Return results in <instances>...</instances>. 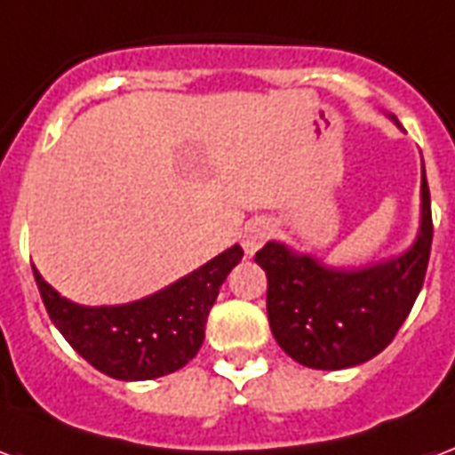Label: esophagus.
I'll return each mask as SVG.
<instances>
[{
    "instance_id": "obj_1",
    "label": "esophagus",
    "mask_w": 455,
    "mask_h": 455,
    "mask_svg": "<svg viewBox=\"0 0 455 455\" xmlns=\"http://www.w3.org/2000/svg\"><path fill=\"white\" fill-rule=\"evenodd\" d=\"M272 224L267 220H252L245 224L243 228V235H241V243H243V251L248 252V255H255V252L265 245L269 238H272Z\"/></svg>"
}]
</instances>
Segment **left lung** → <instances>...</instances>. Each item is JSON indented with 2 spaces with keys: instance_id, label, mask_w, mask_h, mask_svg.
I'll use <instances>...</instances> for the list:
<instances>
[{
  "instance_id": "obj_1",
  "label": "left lung",
  "mask_w": 455,
  "mask_h": 455,
  "mask_svg": "<svg viewBox=\"0 0 455 455\" xmlns=\"http://www.w3.org/2000/svg\"><path fill=\"white\" fill-rule=\"evenodd\" d=\"M432 234L422 164L420 231L403 255L360 269H329L283 243H267L255 262L267 274V315L283 353L305 367L343 370L384 351L420 293Z\"/></svg>"
}]
</instances>
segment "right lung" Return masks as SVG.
I'll list each match as a JSON object with an SVG mask.
<instances>
[{"label": "right lung", "instance_id": "add662e5", "mask_svg": "<svg viewBox=\"0 0 455 455\" xmlns=\"http://www.w3.org/2000/svg\"><path fill=\"white\" fill-rule=\"evenodd\" d=\"M241 258L243 248L234 245L155 296L107 307L71 303L35 267L33 274L50 320L81 358L114 379L143 381L176 372L196 358L207 315Z\"/></svg>", "mask_w": 455, "mask_h": 455}]
</instances>
